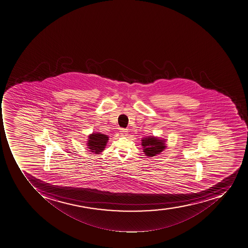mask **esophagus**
<instances>
[{
    "instance_id": "34e87169",
    "label": "esophagus",
    "mask_w": 248,
    "mask_h": 248,
    "mask_svg": "<svg viewBox=\"0 0 248 248\" xmlns=\"http://www.w3.org/2000/svg\"><path fill=\"white\" fill-rule=\"evenodd\" d=\"M120 130H121L120 132H121V135H122V136H126V135H127V132H128L127 129H125V128H121Z\"/></svg>"
}]
</instances>
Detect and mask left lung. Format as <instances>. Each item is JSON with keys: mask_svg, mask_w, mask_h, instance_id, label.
I'll use <instances>...</instances> for the list:
<instances>
[{"mask_svg": "<svg viewBox=\"0 0 248 248\" xmlns=\"http://www.w3.org/2000/svg\"><path fill=\"white\" fill-rule=\"evenodd\" d=\"M141 145L143 146V152L148 156H154L160 154L165 149V144L163 140H158L156 138L149 137L141 140Z\"/></svg>", "mask_w": 248, "mask_h": 248, "instance_id": "1", "label": "left lung"}]
</instances>
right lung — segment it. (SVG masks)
<instances>
[{
    "label": "right lung",
    "instance_id": "obj_1",
    "mask_svg": "<svg viewBox=\"0 0 248 248\" xmlns=\"http://www.w3.org/2000/svg\"><path fill=\"white\" fill-rule=\"evenodd\" d=\"M108 141L107 135L100 133H93L89 136L88 145L91 151L98 154L104 150L105 146Z\"/></svg>",
    "mask_w": 248,
    "mask_h": 248
}]
</instances>
